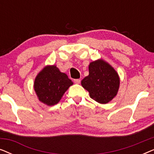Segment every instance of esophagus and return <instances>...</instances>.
Wrapping results in <instances>:
<instances>
[{"instance_id":"34e87169","label":"esophagus","mask_w":154,"mask_h":154,"mask_svg":"<svg viewBox=\"0 0 154 154\" xmlns=\"http://www.w3.org/2000/svg\"><path fill=\"white\" fill-rule=\"evenodd\" d=\"M74 83H76V84H79L80 83H81V79H75L74 81Z\"/></svg>"}]
</instances>
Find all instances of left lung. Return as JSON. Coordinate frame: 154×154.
<instances>
[{
	"label": "left lung",
	"instance_id": "obj_1",
	"mask_svg": "<svg viewBox=\"0 0 154 154\" xmlns=\"http://www.w3.org/2000/svg\"><path fill=\"white\" fill-rule=\"evenodd\" d=\"M81 85L88 90L92 100L106 104L113 100L119 89V74L103 60L90 63L89 75L82 80Z\"/></svg>",
	"mask_w": 154,
	"mask_h": 154
}]
</instances>
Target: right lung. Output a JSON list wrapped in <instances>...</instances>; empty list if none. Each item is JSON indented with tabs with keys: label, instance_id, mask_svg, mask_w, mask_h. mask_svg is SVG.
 I'll list each match as a JSON object with an SVG mask.
<instances>
[{
	"label": "right lung",
	"instance_id": "obj_1",
	"mask_svg": "<svg viewBox=\"0 0 154 154\" xmlns=\"http://www.w3.org/2000/svg\"><path fill=\"white\" fill-rule=\"evenodd\" d=\"M73 82L55 65L44 67L34 81V90L38 100L48 106L57 104Z\"/></svg>",
	"mask_w": 154,
	"mask_h": 154
}]
</instances>
